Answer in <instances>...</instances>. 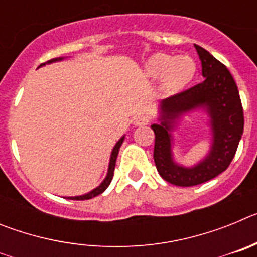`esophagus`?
Here are the masks:
<instances>
[{
	"label": "esophagus",
	"instance_id": "obj_1",
	"mask_svg": "<svg viewBox=\"0 0 257 257\" xmlns=\"http://www.w3.org/2000/svg\"><path fill=\"white\" fill-rule=\"evenodd\" d=\"M149 122V118L147 115H138V117L134 118V124L135 126H144Z\"/></svg>",
	"mask_w": 257,
	"mask_h": 257
}]
</instances>
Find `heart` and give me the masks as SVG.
<instances>
[{"label":"heart","instance_id":"b5f03b06","mask_svg":"<svg viewBox=\"0 0 257 257\" xmlns=\"http://www.w3.org/2000/svg\"><path fill=\"white\" fill-rule=\"evenodd\" d=\"M145 76L160 79V90L165 95H174L190 82L196 74V63L190 56H171L157 52L144 64Z\"/></svg>","mask_w":257,"mask_h":257}]
</instances>
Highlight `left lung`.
<instances>
[{
    "label": "left lung",
    "instance_id": "obj_1",
    "mask_svg": "<svg viewBox=\"0 0 257 257\" xmlns=\"http://www.w3.org/2000/svg\"><path fill=\"white\" fill-rule=\"evenodd\" d=\"M194 47L205 81L161 101L160 122L151 126L156 135L153 157L157 171L178 187L198 185L225 171L234 158L244 126L239 92L228 68L203 47ZM199 108L209 115L211 147L203 160L188 168L173 160L172 131L181 116Z\"/></svg>",
    "mask_w": 257,
    "mask_h": 257
}]
</instances>
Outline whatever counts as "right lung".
Wrapping results in <instances>:
<instances>
[{"label":"right lung","mask_w":257,"mask_h":257,"mask_svg":"<svg viewBox=\"0 0 257 257\" xmlns=\"http://www.w3.org/2000/svg\"><path fill=\"white\" fill-rule=\"evenodd\" d=\"M61 60H64V58L51 59V60H49V61H47V63H44V64H41L38 68H41V67H42V65L51 64V63H56V61H61ZM123 140H124V135L122 136L121 139H119L117 142V144L114 145V148H113L112 153H110V160H109L108 172H106L105 179H104V180L101 181L100 185L95 188V189H92L91 192L86 193V194H82V196H76V197H68V199H77V201H85V199H91V198H94V197H96V196H99V194H101V193H103L104 190H105L106 188L109 187V184H110V181H112V179H113V174H114L115 161H117L118 152H119V148H121V145H122V143H123Z\"/></svg>","instance_id":"add662e5"}]
</instances>
